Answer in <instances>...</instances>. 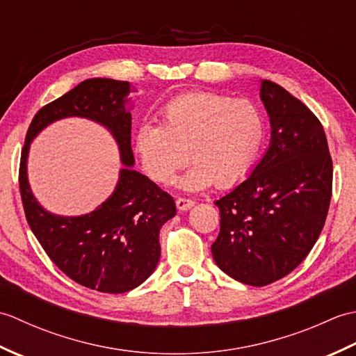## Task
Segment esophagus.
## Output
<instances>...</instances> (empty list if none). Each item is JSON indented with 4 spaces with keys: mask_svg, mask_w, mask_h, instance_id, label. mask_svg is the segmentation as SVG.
Here are the masks:
<instances>
[{
    "mask_svg": "<svg viewBox=\"0 0 356 356\" xmlns=\"http://www.w3.org/2000/svg\"><path fill=\"white\" fill-rule=\"evenodd\" d=\"M176 207H177L180 211H188V209L194 207V200L186 199V197H179V199L176 200Z\"/></svg>",
    "mask_w": 356,
    "mask_h": 356,
    "instance_id": "34e87169",
    "label": "esophagus"
}]
</instances>
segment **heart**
I'll return each mask as SVG.
<instances>
[{
    "label": "heart",
    "mask_w": 356,
    "mask_h": 356,
    "mask_svg": "<svg viewBox=\"0 0 356 356\" xmlns=\"http://www.w3.org/2000/svg\"><path fill=\"white\" fill-rule=\"evenodd\" d=\"M268 138V122L259 105L211 92L186 93L161 110V124H143L134 149L148 177L170 185L190 159L179 180L184 190L236 186L254 171Z\"/></svg>",
    "instance_id": "obj_1"
}]
</instances>
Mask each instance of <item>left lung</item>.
Listing matches in <instances>:
<instances>
[{
  "mask_svg": "<svg viewBox=\"0 0 356 356\" xmlns=\"http://www.w3.org/2000/svg\"><path fill=\"white\" fill-rule=\"evenodd\" d=\"M270 147L251 176L216 202L220 232L211 246L225 274L266 286L311 252L326 222L334 166L324 128L306 105L272 81L261 82Z\"/></svg>",
  "mask_w": 356,
  "mask_h": 356,
  "instance_id": "obj_1",
  "label": "left lung"
}]
</instances>
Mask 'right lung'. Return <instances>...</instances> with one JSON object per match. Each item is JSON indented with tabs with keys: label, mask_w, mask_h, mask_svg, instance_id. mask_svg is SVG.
I'll list each match as a JSON object with an SVG mask.
<instances>
[{
	"label": "right lung",
	"mask_w": 356,
	"mask_h": 356,
	"mask_svg": "<svg viewBox=\"0 0 356 356\" xmlns=\"http://www.w3.org/2000/svg\"><path fill=\"white\" fill-rule=\"evenodd\" d=\"M133 87L127 81L87 79L44 105L30 122L19 161V193L30 229L50 260L88 289L124 293L151 275L161 257L159 231L176 214L171 195L143 174L131 170V115L125 108ZM82 115L101 122L118 140L127 164L112 197L93 213L58 218L44 211L26 182L29 140L56 118Z\"/></svg>",
	"instance_id": "obj_1"
}]
</instances>
